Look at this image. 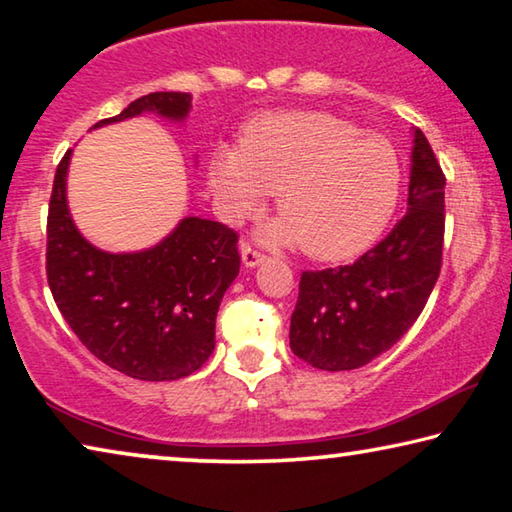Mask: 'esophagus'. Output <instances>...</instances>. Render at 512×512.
Returning a JSON list of instances; mask_svg holds the SVG:
<instances>
[{
  "label": "esophagus",
  "instance_id": "obj_1",
  "mask_svg": "<svg viewBox=\"0 0 512 512\" xmlns=\"http://www.w3.org/2000/svg\"><path fill=\"white\" fill-rule=\"evenodd\" d=\"M264 255L257 253L255 248H250L248 244H241V264H244L246 268H255L259 264H264Z\"/></svg>",
  "mask_w": 512,
  "mask_h": 512
}]
</instances>
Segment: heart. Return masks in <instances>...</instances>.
I'll use <instances>...</instances> for the list:
<instances>
[{"label": "heart", "mask_w": 512, "mask_h": 512, "mask_svg": "<svg viewBox=\"0 0 512 512\" xmlns=\"http://www.w3.org/2000/svg\"><path fill=\"white\" fill-rule=\"evenodd\" d=\"M210 187L230 216L255 212L277 192L262 237L298 246L320 262L366 250L397 207L402 167L393 144L329 112H275L246 128L244 144L221 146Z\"/></svg>", "instance_id": "heart-1"}]
</instances>
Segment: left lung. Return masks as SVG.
<instances>
[{"instance_id":"1","label":"left lung","mask_w":512,"mask_h":512,"mask_svg":"<svg viewBox=\"0 0 512 512\" xmlns=\"http://www.w3.org/2000/svg\"><path fill=\"white\" fill-rule=\"evenodd\" d=\"M406 214L350 266L305 271L291 314V350L318 370H354L409 332L440 275L445 176L413 128Z\"/></svg>"}]
</instances>
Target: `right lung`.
<instances>
[{
  "mask_svg": "<svg viewBox=\"0 0 512 512\" xmlns=\"http://www.w3.org/2000/svg\"><path fill=\"white\" fill-rule=\"evenodd\" d=\"M192 94L151 92L117 117L144 112L183 124ZM72 149L60 160L47 219V280L60 314L106 366L144 381L192 375L214 350L216 311L239 275L228 225L185 216L167 237L135 253H108L81 235L67 205Z\"/></svg>",
  "mask_w": 512,
  "mask_h": 512,
  "instance_id": "1",
  "label": "right lung"
}]
</instances>
